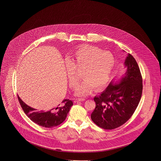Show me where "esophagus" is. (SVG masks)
I'll use <instances>...</instances> for the list:
<instances>
[{"label":"esophagus","mask_w":161,"mask_h":161,"mask_svg":"<svg viewBox=\"0 0 161 161\" xmlns=\"http://www.w3.org/2000/svg\"><path fill=\"white\" fill-rule=\"evenodd\" d=\"M85 100V98H76L74 100L75 103H78L79 102H83Z\"/></svg>","instance_id":"obj_1"}]
</instances>
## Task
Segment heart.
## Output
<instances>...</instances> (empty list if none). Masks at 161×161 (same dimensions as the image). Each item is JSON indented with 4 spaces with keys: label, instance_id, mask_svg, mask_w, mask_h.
I'll return each instance as SVG.
<instances>
[{
    "label": "heart",
    "instance_id": "1",
    "mask_svg": "<svg viewBox=\"0 0 161 161\" xmlns=\"http://www.w3.org/2000/svg\"><path fill=\"white\" fill-rule=\"evenodd\" d=\"M115 66L114 55L94 46H81L75 49L66 63V74L71 88L80 80L77 71L82 72L84 80L77 87L75 95L84 97L100 90L109 81Z\"/></svg>",
    "mask_w": 161,
    "mask_h": 161
}]
</instances>
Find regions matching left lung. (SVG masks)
<instances>
[{
  "instance_id": "8db88e82",
  "label": "left lung",
  "mask_w": 161,
  "mask_h": 161,
  "mask_svg": "<svg viewBox=\"0 0 161 161\" xmlns=\"http://www.w3.org/2000/svg\"><path fill=\"white\" fill-rule=\"evenodd\" d=\"M125 73L117 81L112 80L98 96L93 98L96 105L92 121L105 130L116 128L126 123L139 103L142 79L135 59L128 54L125 59Z\"/></svg>"
}]
</instances>
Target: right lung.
Wrapping results in <instances>:
<instances>
[{
  "label": "right lung",
  "instance_id": "add662e5",
  "mask_svg": "<svg viewBox=\"0 0 161 161\" xmlns=\"http://www.w3.org/2000/svg\"><path fill=\"white\" fill-rule=\"evenodd\" d=\"M18 99L25 114L34 123L45 127L53 128L59 125L66 118L73 103L69 99H64L61 104L48 111H37L27 105L18 95Z\"/></svg>",
  "mask_w": 161,
  "mask_h": 161
}]
</instances>
